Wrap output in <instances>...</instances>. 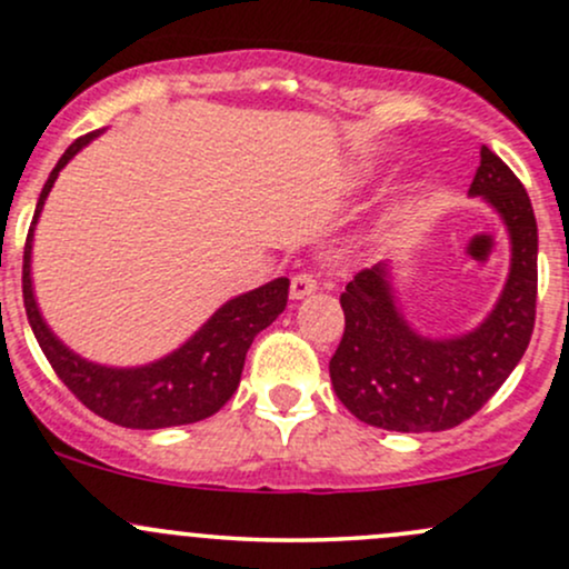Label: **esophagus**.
<instances>
[{
    "label": "esophagus",
    "mask_w": 569,
    "mask_h": 569,
    "mask_svg": "<svg viewBox=\"0 0 569 569\" xmlns=\"http://www.w3.org/2000/svg\"><path fill=\"white\" fill-rule=\"evenodd\" d=\"M318 289V280L313 272H299L291 278V299H302L308 295H313Z\"/></svg>",
    "instance_id": "obj_1"
}]
</instances>
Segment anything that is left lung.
<instances>
[{
  "label": "left lung",
  "mask_w": 569,
  "mask_h": 569,
  "mask_svg": "<svg viewBox=\"0 0 569 569\" xmlns=\"http://www.w3.org/2000/svg\"><path fill=\"white\" fill-rule=\"evenodd\" d=\"M510 234V272L495 310L459 337L418 335L397 310L389 261L340 295L346 332L329 361L335 395L359 421L391 432H442L476 416L521 361L538 302V221L521 180L480 148L470 183Z\"/></svg>",
  "instance_id": "obj_1"
}]
</instances>
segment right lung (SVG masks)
Here are the masks:
<instances>
[{
    "instance_id": "right-lung-1",
    "label": "right lung",
    "mask_w": 569,
    "mask_h": 569,
    "mask_svg": "<svg viewBox=\"0 0 569 569\" xmlns=\"http://www.w3.org/2000/svg\"><path fill=\"white\" fill-rule=\"evenodd\" d=\"M99 132L78 137L67 148L37 199L27 248H23V308H27L29 327L61 383L91 413L129 429H164L202 421V418L218 413L237 391L253 337L283 313L286 299H289V278H274L248 295L229 299L178 351L167 353L164 359L151 361V365L104 367L70 351L51 332L37 308L34 289H31V240H34L37 218L42 213V204H46L59 172Z\"/></svg>"
}]
</instances>
